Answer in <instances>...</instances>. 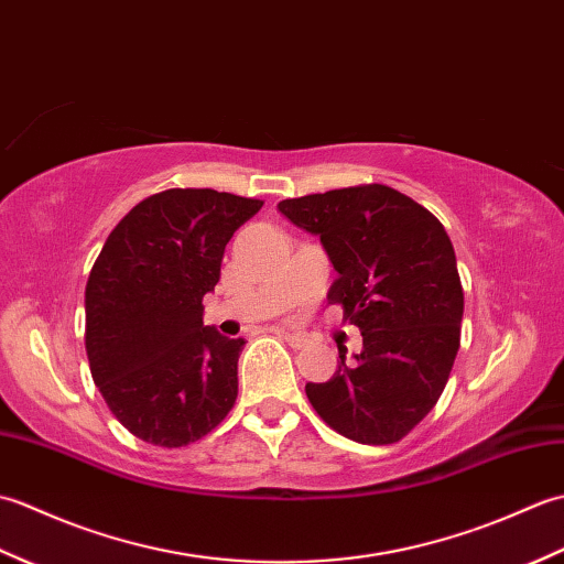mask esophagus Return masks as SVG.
I'll return each mask as SVG.
<instances>
[{"instance_id":"1","label":"esophagus","mask_w":564,"mask_h":564,"mask_svg":"<svg viewBox=\"0 0 564 564\" xmlns=\"http://www.w3.org/2000/svg\"><path fill=\"white\" fill-rule=\"evenodd\" d=\"M283 339L289 341V344L293 346V349H301V346L307 344V339L303 337V334H297V332H285V329H283Z\"/></svg>"}]
</instances>
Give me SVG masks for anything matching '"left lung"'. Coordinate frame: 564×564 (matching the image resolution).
<instances>
[{
    "label": "left lung",
    "instance_id": "obj_1",
    "mask_svg": "<svg viewBox=\"0 0 564 564\" xmlns=\"http://www.w3.org/2000/svg\"><path fill=\"white\" fill-rule=\"evenodd\" d=\"M279 210L317 235L332 261L329 303L361 329L364 349L327 382H307L315 412L341 436L394 443L441 398L460 346L463 285L451 237L424 206L368 184L289 198Z\"/></svg>",
    "mask_w": 564,
    "mask_h": 564
}]
</instances>
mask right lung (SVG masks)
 <instances>
[{
    "label": "right lung",
    "instance_id": "obj_1",
    "mask_svg": "<svg viewBox=\"0 0 564 564\" xmlns=\"http://www.w3.org/2000/svg\"><path fill=\"white\" fill-rule=\"evenodd\" d=\"M261 200L170 188L130 210L94 261L84 313L91 378L113 416L154 446L206 436L232 410L245 339L203 325L225 245Z\"/></svg>",
    "mask_w": 564,
    "mask_h": 564
}]
</instances>
